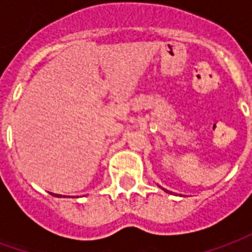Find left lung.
I'll return each mask as SVG.
<instances>
[{
	"label": "left lung",
	"mask_w": 252,
	"mask_h": 252,
	"mask_svg": "<svg viewBox=\"0 0 252 252\" xmlns=\"http://www.w3.org/2000/svg\"><path fill=\"white\" fill-rule=\"evenodd\" d=\"M166 191H167V190H166Z\"/></svg>",
	"instance_id": "1"
}]
</instances>
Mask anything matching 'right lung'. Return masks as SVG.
<instances>
[{"label": "right lung", "mask_w": 252, "mask_h": 252, "mask_svg": "<svg viewBox=\"0 0 252 252\" xmlns=\"http://www.w3.org/2000/svg\"><path fill=\"white\" fill-rule=\"evenodd\" d=\"M51 194H52V193H51ZM52 195H54V194H52ZM55 197H59V194H57V195H55ZM61 197H62V195H61Z\"/></svg>", "instance_id": "obj_1"}]
</instances>
